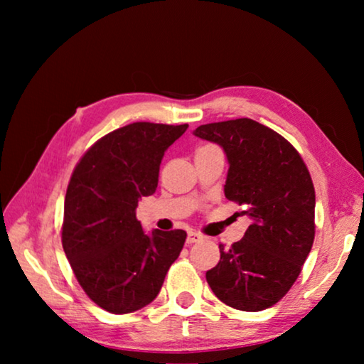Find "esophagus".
I'll return each instance as SVG.
<instances>
[{
    "label": "esophagus",
    "mask_w": 364,
    "mask_h": 364,
    "mask_svg": "<svg viewBox=\"0 0 364 364\" xmlns=\"http://www.w3.org/2000/svg\"><path fill=\"white\" fill-rule=\"evenodd\" d=\"M199 241H202V236L199 232L188 231V239H186L188 244H194V242H199Z\"/></svg>",
    "instance_id": "34e87169"
}]
</instances>
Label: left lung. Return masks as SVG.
Wrapping results in <instances>:
<instances>
[{
  "label": "left lung",
  "mask_w": 364,
  "mask_h": 364,
  "mask_svg": "<svg viewBox=\"0 0 364 364\" xmlns=\"http://www.w3.org/2000/svg\"><path fill=\"white\" fill-rule=\"evenodd\" d=\"M194 136L223 149L226 199L244 205L252 225L205 278L213 294L236 310L262 311L299 278L315 239V188L291 143L250 119L200 125Z\"/></svg>",
  "instance_id": "obj_1"
}]
</instances>
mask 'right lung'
Segmentation results:
<instances>
[{
    "mask_svg": "<svg viewBox=\"0 0 364 364\" xmlns=\"http://www.w3.org/2000/svg\"><path fill=\"white\" fill-rule=\"evenodd\" d=\"M188 125L136 122L106 134L73 170L64 204L63 247L86 295L114 315L157 297L186 231L146 232L141 197L157 189L164 154Z\"/></svg>",
    "mask_w": 364,
    "mask_h": 364,
    "instance_id": "add662e5",
    "label": "right lung"
}]
</instances>
